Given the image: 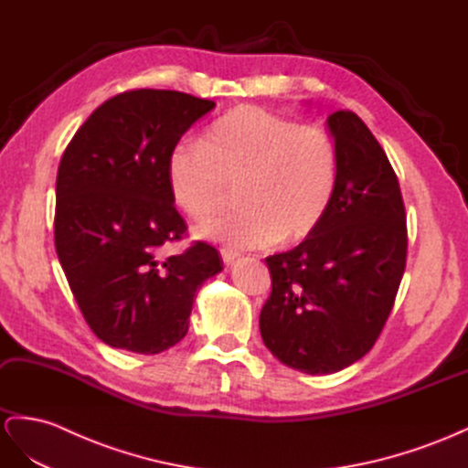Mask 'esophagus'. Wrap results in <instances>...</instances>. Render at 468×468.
Returning a JSON list of instances; mask_svg holds the SVG:
<instances>
[{
	"label": "esophagus",
	"mask_w": 468,
	"mask_h": 468,
	"mask_svg": "<svg viewBox=\"0 0 468 468\" xmlns=\"http://www.w3.org/2000/svg\"><path fill=\"white\" fill-rule=\"evenodd\" d=\"M219 252H221V259L225 264H233L239 259V252L233 249H221Z\"/></svg>",
	"instance_id": "34e87169"
}]
</instances>
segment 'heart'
<instances>
[{
  "label": "heart",
  "mask_w": 468,
  "mask_h": 468,
  "mask_svg": "<svg viewBox=\"0 0 468 468\" xmlns=\"http://www.w3.org/2000/svg\"><path fill=\"white\" fill-rule=\"evenodd\" d=\"M169 190L192 219H207L223 206L228 183H239L243 206L209 219L196 233L235 249L305 239L333 204L338 152L319 126L243 104L204 132L200 144L178 142L167 157Z\"/></svg>",
  "instance_id": "1"
}]
</instances>
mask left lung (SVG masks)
Listing matches in <instances>:
<instances>
[{
    "label": "left lung",
    "mask_w": 468,
    "mask_h": 468,
    "mask_svg": "<svg viewBox=\"0 0 468 468\" xmlns=\"http://www.w3.org/2000/svg\"><path fill=\"white\" fill-rule=\"evenodd\" d=\"M338 152V185L303 243L268 256L272 293L261 335L282 364L336 373L364 357L388 319L406 266V214L387 154L357 114L326 120Z\"/></svg>",
    "instance_id": "obj_1"
}]
</instances>
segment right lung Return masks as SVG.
Segmentation results:
<instances>
[{
    "label": "right lung",
    "mask_w": 468,
    "mask_h": 468,
    "mask_svg": "<svg viewBox=\"0 0 468 468\" xmlns=\"http://www.w3.org/2000/svg\"><path fill=\"white\" fill-rule=\"evenodd\" d=\"M214 101L135 89L102 102L75 132L56 178L54 240L71 293L97 338L159 354L188 333L196 292L223 270L212 245L183 254L167 157Z\"/></svg>",
    "instance_id": "add662e5"
}]
</instances>
